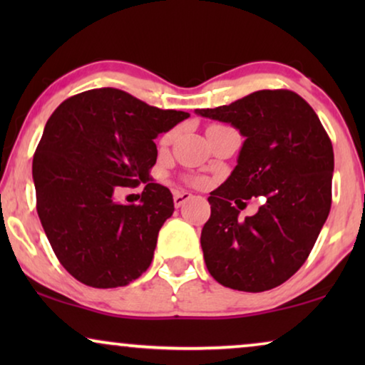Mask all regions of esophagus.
I'll return each mask as SVG.
<instances>
[{
    "instance_id": "esophagus-1",
    "label": "esophagus",
    "mask_w": 365,
    "mask_h": 365,
    "mask_svg": "<svg viewBox=\"0 0 365 365\" xmlns=\"http://www.w3.org/2000/svg\"><path fill=\"white\" fill-rule=\"evenodd\" d=\"M191 199H192V194L191 192H187V191H176V192H174V206L181 207L187 201H191Z\"/></svg>"
}]
</instances>
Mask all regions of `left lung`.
I'll return each mask as SVG.
<instances>
[{
  "mask_svg": "<svg viewBox=\"0 0 365 365\" xmlns=\"http://www.w3.org/2000/svg\"><path fill=\"white\" fill-rule=\"evenodd\" d=\"M246 138L221 187L207 197L201 246L222 286L262 292L294 276L311 254L332 202L334 151L314 109L289 89H262L229 106L196 109ZM261 197L241 222L234 202Z\"/></svg>",
  "mask_w": 365,
  "mask_h": 365,
  "instance_id": "1",
  "label": "left lung"
}]
</instances>
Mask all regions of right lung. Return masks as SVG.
<instances>
[{
	"label": "right lung",
	"mask_w": 365,
	"mask_h": 365,
	"mask_svg": "<svg viewBox=\"0 0 365 365\" xmlns=\"http://www.w3.org/2000/svg\"><path fill=\"white\" fill-rule=\"evenodd\" d=\"M187 118L114 88L79 93L54 109L33 158L36 209L54 254L79 282L128 286L149 267L174 211L171 191L149 178L154 139ZM141 182V203L113 201L118 188Z\"/></svg>",
	"instance_id": "add662e5"
}]
</instances>
